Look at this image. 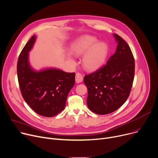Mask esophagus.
<instances>
[{
	"mask_svg": "<svg viewBox=\"0 0 158 158\" xmlns=\"http://www.w3.org/2000/svg\"><path fill=\"white\" fill-rule=\"evenodd\" d=\"M83 80V77L82 75H81L80 73H77L76 74V76H75V81L77 83H80Z\"/></svg>",
	"mask_w": 158,
	"mask_h": 158,
	"instance_id": "esophagus-1",
	"label": "esophagus"
}]
</instances>
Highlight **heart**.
Returning <instances> with one entry per match:
<instances>
[{
    "label": "heart",
    "mask_w": 158,
    "mask_h": 158,
    "mask_svg": "<svg viewBox=\"0 0 158 158\" xmlns=\"http://www.w3.org/2000/svg\"><path fill=\"white\" fill-rule=\"evenodd\" d=\"M97 43V40L89 35L82 36L74 43L71 48V52L75 56L83 55L81 64L83 68L94 71L99 68L104 63L108 54V47L106 44ZM71 64H75L71 57H68Z\"/></svg>",
    "instance_id": "heart-1"
}]
</instances>
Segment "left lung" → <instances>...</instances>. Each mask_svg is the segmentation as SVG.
<instances>
[{
  "mask_svg": "<svg viewBox=\"0 0 158 158\" xmlns=\"http://www.w3.org/2000/svg\"><path fill=\"white\" fill-rule=\"evenodd\" d=\"M115 53L105 66L84 77L88 89V108L98 115L112 113L128 98L135 77V59L127 43L114 34Z\"/></svg>",
  "mask_w": 158,
  "mask_h": 158,
  "instance_id": "8db88e82",
  "label": "left lung"
}]
</instances>
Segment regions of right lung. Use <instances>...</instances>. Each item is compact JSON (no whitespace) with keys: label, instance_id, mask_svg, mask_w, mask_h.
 <instances>
[{"label":"right lung","instance_id":"obj_1","mask_svg":"<svg viewBox=\"0 0 158 158\" xmlns=\"http://www.w3.org/2000/svg\"><path fill=\"white\" fill-rule=\"evenodd\" d=\"M36 39L32 35L21 52L17 62V75L22 95L38 114L47 117L60 113L75 85V73L55 68L34 70L29 62V52Z\"/></svg>","mask_w":158,"mask_h":158}]
</instances>
